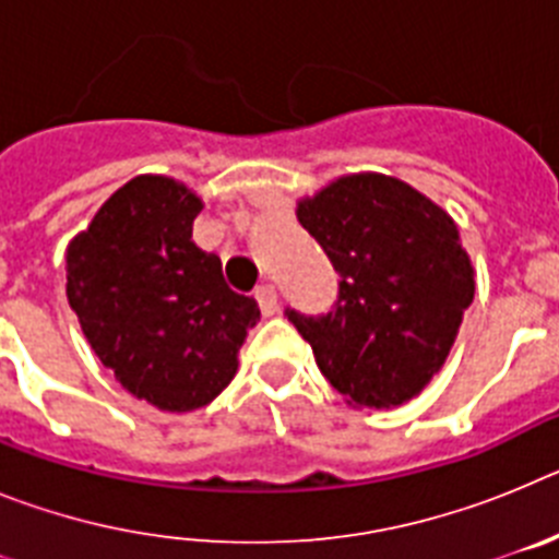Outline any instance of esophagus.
Here are the masks:
<instances>
[{
	"instance_id": "esophagus-1",
	"label": "esophagus",
	"mask_w": 559,
	"mask_h": 559,
	"mask_svg": "<svg viewBox=\"0 0 559 559\" xmlns=\"http://www.w3.org/2000/svg\"><path fill=\"white\" fill-rule=\"evenodd\" d=\"M254 299L260 305V313L263 316H274L276 313V288L274 285L263 283L260 288L254 290Z\"/></svg>"
}]
</instances>
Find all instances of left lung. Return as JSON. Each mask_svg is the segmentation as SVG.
<instances>
[{
	"label": "left lung",
	"instance_id": "8db88e82",
	"mask_svg": "<svg viewBox=\"0 0 559 559\" xmlns=\"http://www.w3.org/2000/svg\"><path fill=\"white\" fill-rule=\"evenodd\" d=\"M296 218L341 283L333 310L288 308V322L347 403L403 406L442 369L473 302V265L456 224L423 192L380 173L341 176L299 201Z\"/></svg>",
	"mask_w": 559,
	"mask_h": 559
}]
</instances>
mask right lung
<instances>
[{
    "instance_id": "obj_1",
    "label": "right lung",
    "mask_w": 559,
    "mask_h": 559,
    "mask_svg": "<svg viewBox=\"0 0 559 559\" xmlns=\"http://www.w3.org/2000/svg\"><path fill=\"white\" fill-rule=\"evenodd\" d=\"M201 199L167 176H136L67 249V299L103 367L162 412H195L237 372L260 319L226 285L221 257L192 243Z\"/></svg>"
}]
</instances>
